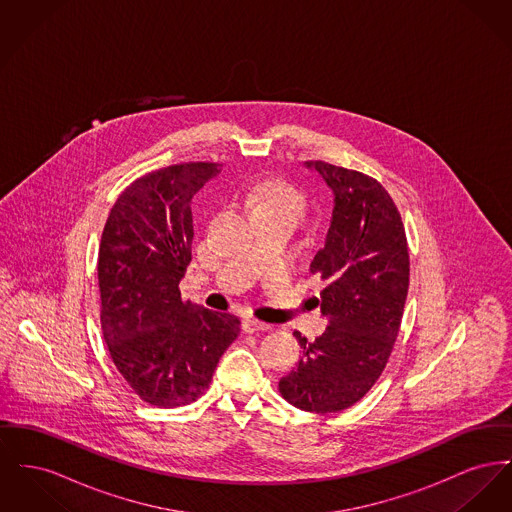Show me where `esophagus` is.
Here are the masks:
<instances>
[{"mask_svg": "<svg viewBox=\"0 0 512 512\" xmlns=\"http://www.w3.org/2000/svg\"><path fill=\"white\" fill-rule=\"evenodd\" d=\"M241 329L245 332L269 331L271 325H267V323L255 319V317H245L241 321Z\"/></svg>", "mask_w": 512, "mask_h": 512, "instance_id": "34e87169", "label": "esophagus"}]
</instances>
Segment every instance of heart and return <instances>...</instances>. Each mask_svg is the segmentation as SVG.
<instances>
[{
	"instance_id": "b5f03b06",
	"label": "heart",
	"mask_w": 512,
	"mask_h": 512,
	"mask_svg": "<svg viewBox=\"0 0 512 512\" xmlns=\"http://www.w3.org/2000/svg\"><path fill=\"white\" fill-rule=\"evenodd\" d=\"M251 207L257 214V218L263 216H284L292 222H300L307 211V203L300 189H296L290 183L276 181V183H265L261 185L253 197Z\"/></svg>"
}]
</instances>
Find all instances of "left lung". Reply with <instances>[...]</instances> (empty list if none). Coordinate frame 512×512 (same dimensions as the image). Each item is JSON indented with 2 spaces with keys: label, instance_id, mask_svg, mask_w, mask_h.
<instances>
[{
  "label": "left lung",
  "instance_id": "8db88e82",
  "mask_svg": "<svg viewBox=\"0 0 512 512\" xmlns=\"http://www.w3.org/2000/svg\"><path fill=\"white\" fill-rule=\"evenodd\" d=\"M305 166L317 170L334 195L327 240L309 269L325 282L321 311L329 327L315 342L294 332L301 360L278 391L300 410L331 414L371 391L391 358L410 257L400 212L379 181L323 160Z\"/></svg>",
  "mask_w": 512,
  "mask_h": 512
}]
</instances>
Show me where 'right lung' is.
<instances>
[{
  "instance_id": "obj_1",
  "label": "right lung",
  "mask_w": 512,
  "mask_h": 512,
  "mask_svg": "<svg viewBox=\"0 0 512 512\" xmlns=\"http://www.w3.org/2000/svg\"><path fill=\"white\" fill-rule=\"evenodd\" d=\"M183 162L121 191L98 249L102 334L125 383L158 408L195 402L240 334V319L181 300L191 263L193 195L220 172Z\"/></svg>"
}]
</instances>
